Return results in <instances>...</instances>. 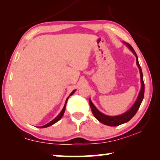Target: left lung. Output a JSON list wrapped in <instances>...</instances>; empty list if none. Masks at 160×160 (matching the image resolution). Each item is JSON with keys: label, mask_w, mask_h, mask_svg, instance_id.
<instances>
[{"label": "left lung", "mask_w": 160, "mask_h": 160, "mask_svg": "<svg viewBox=\"0 0 160 160\" xmlns=\"http://www.w3.org/2000/svg\"><path fill=\"white\" fill-rule=\"evenodd\" d=\"M123 44H126L127 47H128L129 49L132 51V53H133L135 56V57H136V63H137L138 67V68H139L140 74L141 88H140V92H139L138 96V97H137L136 101H135L134 104H132V106L125 113H122V114L118 115V116H107L106 114H104V113H102L101 112H99V111L97 109L96 107L94 106L93 103L92 102L90 98L89 99V102H90L92 112L94 117H95L97 120L99 121V122H101L102 123L104 124V125L109 126H117L121 125V124H123V123L128 122V121L131 120V119L133 117L135 113H136V112H138V110L140 104H141V103L142 102V99H143V98H144L145 84H144V82H143V75L142 72L141 67L140 66L138 58V56L131 45L126 42H123Z\"/></svg>", "instance_id": "left-lung-1"}]
</instances>
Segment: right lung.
<instances>
[{
	"mask_svg": "<svg viewBox=\"0 0 160 160\" xmlns=\"http://www.w3.org/2000/svg\"><path fill=\"white\" fill-rule=\"evenodd\" d=\"M75 90H74L70 94V95L68 96V98L66 99V102H65V104H64V107H63V109H62V111L61 112V113H59V114L56 116V117L54 118V119H53L52 121H50L49 123H48L47 124H46V125H44V126H39V128H47V127H48V126H52L53 124H54V123H56V122H58V121L60 120V119L62 118V116H63V114H64V112H65V109H66V104H67V102H68V98H69V97L70 96H71V95H72V94H73L74 93H75Z\"/></svg>",
	"mask_w": 160,
	"mask_h": 160,
	"instance_id": "obj_1",
	"label": "right lung"
}]
</instances>
